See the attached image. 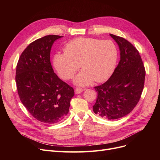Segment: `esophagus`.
<instances>
[{"label":"esophagus","mask_w":160,"mask_h":160,"mask_svg":"<svg viewBox=\"0 0 160 160\" xmlns=\"http://www.w3.org/2000/svg\"><path fill=\"white\" fill-rule=\"evenodd\" d=\"M83 89H82V88H77L75 89V93L76 94H80V93H82V92H83Z\"/></svg>","instance_id":"1"}]
</instances>
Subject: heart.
Wrapping results in <instances>:
<instances>
[{
  "label": "heart",
  "instance_id": "heart-1",
  "mask_svg": "<svg viewBox=\"0 0 160 160\" xmlns=\"http://www.w3.org/2000/svg\"><path fill=\"white\" fill-rule=\"evenodd\" d=\"M118 59V51L111 41L79 38L67 43L64 53L58 52L52 63L57 73L71 79L80 67L83 69L74 79V83L87 85L103 82L113 73Z\"/></svg>",
  "mask_w": 160,
  "mask_h": 160
}]
</instances>
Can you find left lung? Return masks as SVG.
I'll use <instances>...</instances> for the list:
<instances>
[{
	"label": "left lung",
	"instance_id": "left-lung-1",
	"mask_svg": "<svg viewBox=\"0 0 160 160\" xmlns=\"http://www.w3.org/2000/svg\"><path fill=\"white\" fill-rule=\"evenodd\" d=\"M110 36L119 46L120 61L110 78L95 87L98 96L93 109L104 119H117L129 114L139 102L146 71L141 56L132 43L123 37Z\"/></svg>",
	"mask_w": 160,
	"mask_h": 160
}]
</instances>
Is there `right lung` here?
I'll use <instances>...</instances> for the list:
<instances>
[{"instance_id": "add662e5", "label": "right lung", "mask_w": 160, "mask_h": 160, "mask_svg": "<svg viewBox=\"0 0 160 160\" xmlns=\"http://www.w3.org/2000/svg\"><path fill=\"white\" fill-rule=\"evenodd\" d=\"M62 36L47 35L33 41L19 58L16 83L22 103L42 123L60 122L69 112L74 89L55 73L50 61L54 42Z\"/></svg>"}]
</instances>
